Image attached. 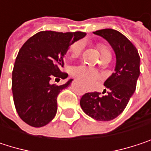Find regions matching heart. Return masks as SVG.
Segmentation results:
<instances>
[{
    "label": "heart",
    "mask_w": 151,
    "mask_h": 151,
    "mask_svg": "<svg viewBox=\"0 0 151 151\" xmlns=\"http://www.w3.org/2000/svg\"><path fill=\"white\" fill-rule=\"evenodd\" d=\"M96 47H97L98 50L100 51L102 58H104L105 57H107V56L111 57L110 50L104 44L99 43V44H97ZM82 49H83V44L81 42H76V43L72 44L71 46L69 47L70 57L72 58H78L81 54ZM72 75L75 78H77L78 80H79L83 83H86V84L93 83L101 78V74L99 73V72H97L96 70H94L89 66L83 65L74 66L72 69Z\"/></svg>",
    "instance_id": "obj_1"
}]
</instances>
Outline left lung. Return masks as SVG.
<instances>
[{"label":"left lung","mask_w":151,"mask_h":151,"mask_svg":"<svg viewBox=\"0 0 151 151\" xmlns=\"http://www.w3.org/2000/svg\"><path fill=\"white\" fill-rule=\"evenodd\" d=\"M93 34L102 37L112 46L116 56V65L114 73L104 82L108 90L107 93H85L80 99V106L90 117L96 121L106 122L116 118L123 112L134 93L140 75V56L135 45L115 29H100ZM106 91V89L105 93Z\"/></svg>","instance_id":"1"}]
</instances>
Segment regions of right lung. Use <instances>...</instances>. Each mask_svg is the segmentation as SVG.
<instances>
[{
	"label": "right lung",
	"instance_id": "right-lung-1",
	"mask_svg": "<svg viewBox=\"0 0 151 151\" xmlns=\"http://www.w3.org/2000/svg\"><path fill=\"white\" fill-rule=\"evenodd\" d=\"M86 33L40 31L20 49L12 72V93L20 118L35 128L48 124L58 110L57 97L73 79L56 85L52 80L65 78L64 56L69 46Z\"/></svg>",
	"mask_w": 151,
	"mask_h": 151
}]
</instances>
